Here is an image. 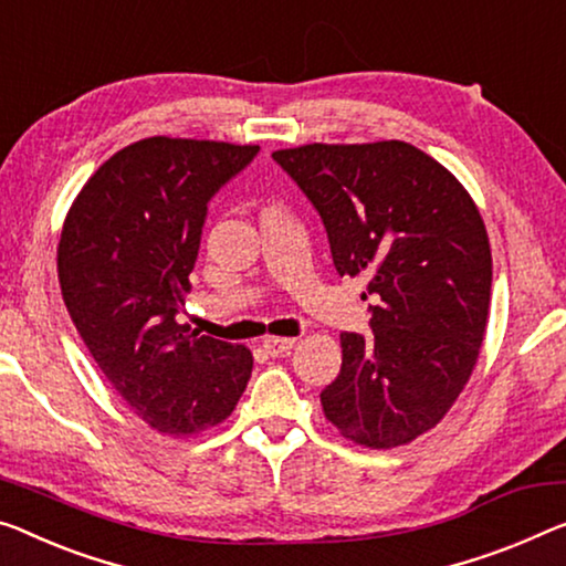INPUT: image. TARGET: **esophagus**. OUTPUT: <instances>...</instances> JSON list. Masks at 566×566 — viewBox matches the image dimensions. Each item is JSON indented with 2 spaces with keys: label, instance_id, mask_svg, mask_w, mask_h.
<instances>
[{
  "label": "esophagus",
  "instance_id": "1",
  "mask_svg": "<svg viewBox=\"0 0 566 566\" xmlns=\"http://www.w3.org/2000/svg\"><path fill=\"white\" fill-rule=\"evenodd\" d=\"M295 346V338H283V336H268L263 342V349L271 356H281L285 352H291Z\"/></svg>",
  "mask_w": 566,
  "mask_h": 566
}]
</instances>
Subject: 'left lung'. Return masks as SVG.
Segmentation results:
<instances>
[{
  "instance_id": "8db88e82",
  "label": "left lung",
  "mask_w": 566,
  "mask_h": 566,
  "mask_svg": "<svg viewBox=\"0 0 566 566\" xmlns=\"http://www.w3.org/2000/svg\"><path fill=\"white\" fill-rule=\"evenodd\" d=\"M273 159L324 222L336 273L367 277L374 301L371 336L342 334L324 412L359 446H405L453 407L483 344L481 212L453 174L405 142L308 144Z\"/></svg>"
}]
</instances>
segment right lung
I'll list each match as a JSON object with an SVG mask.
<instances>
[{
	"label": "right lung",
	"instance_id": "add662e5",
	"mask_svg": "<svg viewBox=\"0 0 566 566\" xmlns=\"http://www.w3.org/2000/svg\"><path fill=\"white\" fill-rule=\"evenodd\" d=\"M258 151L144 138L93 174L60 234V289L77 334L126 405L174 438L222 422L253 371L245 346L189 334L177 316L207 205Z\"/></svg>",
	"mask_w": 566,
	"mask_h": 566
}]
</instances>
